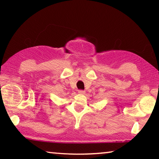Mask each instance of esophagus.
Listing matches in <instances>:
<instances>
[{"mask_svg": "<svg viewBox=\"0 0 159 159\" xmlns=\"http://www.w3.org/2000/svg\"><path fill=\"white\" fill-rule=\"evenodd\" d=\"M78 92H79V94H84V93H85V90H79V91H78Z\"/></svg>", "mask_w": 159, "mask_h": 159, "instance_id": "34e87169", "label": "esophagus"}]
</instances>
